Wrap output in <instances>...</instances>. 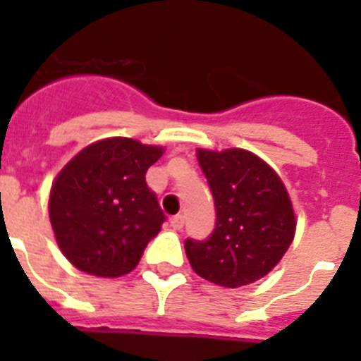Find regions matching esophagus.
<instances>
[{"mask_svg":"<svg viewBox=\"0 0 361 361\" xmlns=\"http://www.w3.org/2000/svg\"><path fill=\"white\" fill-rule=\"evenodd\" d=\"M170 226L175 229V231H178V229H183L184 226V215H175L170 219Z\"/></svg>","mask_w":361,"mask_h":361,"instance_id":"esophagus-1","label":"esophagus"}]
</instances>
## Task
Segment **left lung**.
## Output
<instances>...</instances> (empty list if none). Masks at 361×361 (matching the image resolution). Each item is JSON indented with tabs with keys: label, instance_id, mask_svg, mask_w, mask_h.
I'll return each instance as SVG.
<instances>
[{
	"label": "left lung",
	"instance_id": "1",
	"mask_svg": "<svg viewBox=\"0 0 361 361\" xmlns=\"http://www.w3.org/2000/svg\"><path fill=\"white\" fill-rule=\"evenodd\" d=\"M215 200V229L206 240L188 238L197 275L216 286L257 282L282 260L296 220L288 190L267 162L247 149H197Z\"/></svg>",
	"mask_w": 361,
	"mask_h": 361
}]
</instances>
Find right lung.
I'll return each instance as SVG.
<instances>
[{"mask_svg":"<svg viewBox=\"0 0 361 361\" xmlns=\"http://www.w3.org/2000/svg\"><path fill=\"white\" fill-rule=\"evenodd\" d=\"M164 149L128 137L86 146L50 190L57 245L78 269L116 279L135 269L166 220L146 171Z\"/></svg>","mask_w":361,"mask_h":361,"instance_id":"obj_1","label":"right lung"}]
</instances>
